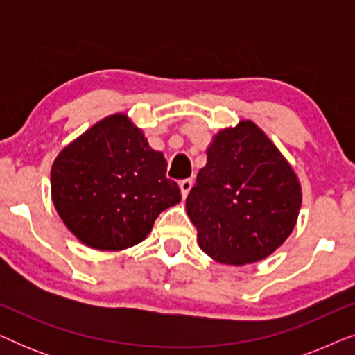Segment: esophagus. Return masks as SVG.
<instances>
[{"label":"esophagus","mask_w":355,"mask_h":355,"mask_svg":"<svg viewBox=\"0 0 355 355\" xmlns=\"http://www.w3.org/2000/svg\"><path fill=\"white\" fill-rule=\"evenodd\" d=\"M179 187H181L182 197H186L187 193H189V191H191V189H192V179H191V178H189V179H182V181L179 182Z\"/></svg>","instance_id":"1"}]
</instances>
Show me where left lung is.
<instances>
[{"instance_id":"1","label":"left lung","mask_w":355,"mask_h":355,"mask_svg":"<svg viewBox=\"0 0 355 355\" xmlns=\"http://www.w3.org/2000/svg\"><path fill=\"white\" fill-rule=\"evenodd\" d=\"M302 193L289 163L250 121L221 130L187 196L200 249L221 263H254L294 230Z\"/></svg>"}]
</instances>
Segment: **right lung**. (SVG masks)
I'll return each mask as SVG.
<instances>
[{
	"label": "right lung",
	"mask_w": 355,
	"mask_h": 355,
	"mask_svg": "<svg viewBox=\"0 0 355 355\" xmlns=\"http://www.w3.org/2000/svg\"><path fill=\"white\" fill-rule=\"evenodd\" d=\"M163 153L124 114L110 116L58 155L51 196L64 225L92 249L144 241L159 213L181 200Z\"/></svg>",
	"instance_id": "right-lung-1"
}]
</instances>
